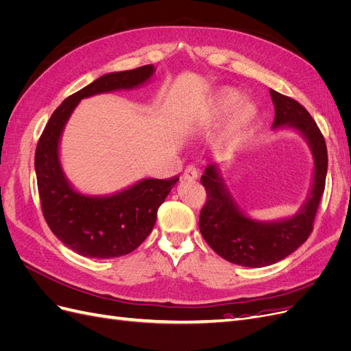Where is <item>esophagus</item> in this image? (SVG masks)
Instances as JSON below:
<instances>
[{
    "label": "esophagus",
    "instance_id": "obj_1",
    "mask_svg": "<svg viewBox=\"0 0 351 351\" xmlns=\"http://www.w3.org/2000/svg\"><path fill=\"white\" fill-rule=\"evenodd\" d=\"M183 177L186 180H196L199 177V169L195 165H187L184 169Z\"/></svg>",
    "mask_w": 351,
    "mask_h": 351
}]
</instances>
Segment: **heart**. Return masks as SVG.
Returning a JSON list of instances; mask_svg holds the SVG:
<instances>
[{
	"instance_id": "b5f03b06",
	"label": "heart",
	"mask_w": 351,
	"mask_h": 351,
	"mask_svg": "<svg viewBox=\"0 0 351 351\" xmlns=\"http://www.w3.org/2000/svg\"><path fill=\"white\" fill-rule=\"evenodd\" d=\"M239 101L240 93L236 89L226 88L215 95L210 104V120H221L231 109L233 110L226 129V136L230 141H234L241 136L258 117L256 105L250 101Z\"/></svg>"
}]
</instances>
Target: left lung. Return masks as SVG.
<instances>
[{
    "label": "left lung",
    "instance_id": "obj_1",
    "mask_svg": "<svg viewBox=\"0 0 351 351\" xmlns=\"http://www.w3.org/2000/svg\"><path fill=\"white\" fill-rule=\"evenodd\" d=\"M269 93L275 107L272 129L290 127L297 130L309 143L313 155L312 190L300 210L280 221L252 219L243 214L230 195L217 165H208L200 177L208 196L199 217L202 236L221 258L249 268L268 267L287 258L311 236L328 169L326 143L312 115L293 98L272 89Z\"/></svg>",
    "mask_w": 351,
    "mask_h": 351
}]
</instances>
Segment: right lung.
<instances>
[{
  "label": "right lung",
  "instance_id": "obj_1",
  "mask_svg": "<svg viewBox=\"0 0 351 351\" xmlns=\"http://www.w3.org/2000/svg\"><path fill=\"white\" fill-rule=\"evenodd\" d=\"M152 64L104 74L70 95L52 112L35 152V171L42 214L57 239L82 256L119 258L133 252L151 234L158 208L178 177L145 178L110 196H86L74 189L61 168L58 146L71 112L83 98L133 89L152 77Z\"/></svg>",
  "mask_w": 351,
  "mask_h": 351
}]
</instances>
